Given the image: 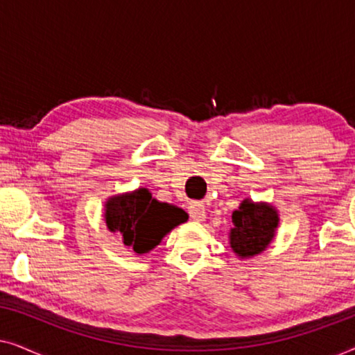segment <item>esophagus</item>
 <instances>
[{
    "instance_id": "34e87169",
    "label": "esophagus",
    "mask_w": 355,
    "mask_h": 355,
    "mask_svg": "<svg viewBox=\"0 0 355 355\" xmlns=\"http://www.w3.org/2000/svg\"><path fill=\"white\" fill-rule=\"evenodd\" d=\"M189 213H191L192 220H196V221H203L207 216L205 205L200 202H192L191 205H189Z\"/></svg>"
}]
</instances>
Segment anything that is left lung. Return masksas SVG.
I'll use <instances>...</instances> for the list:
<instances>
[{
	"instance_id": "8db88e82",
	"label": "left lung",
	"mask_w": 355,
	"mask_h": 355,
	"mask_svg": "<svg viewBox=\"0 0 355 355\" xmlns=\"http://www.w3.org/2000/svg\"><path fill=\"white\" fill-rule=\"evenodd\" d=\"M279 226L278 210L268 202L245 198L232 211L230 245L239 259H252L268 249Z\"/></svg>"
}]
</instances>
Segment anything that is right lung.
I'll list each match as a JSON object with an SVG mask.
<instances>
[{"instance_id": "right-lung-1", "label": "right lung", "mask_w": 355, "mask_h": 355, "mask_svg": "<svg viewBox=\"0 0 355 355\" xmlns=\"http://www.w3.org/2000/svg\"><path fill=\"white\" fill-rule=\"evenodd\" d=\"M106 227L123 237V244L135 254H148L168 232L187 220V213L171 203L158 202L148 189L116 193L103 208Z\"/></svg>"}]
</instances>
